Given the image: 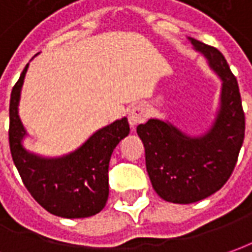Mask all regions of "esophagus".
I'll return each mask as SVG.
<instances>
[{
  "mask_svg": "<svg viewBox=\"0 0 252 252\" xmlns=\"http://www.w3.org/2000/svg\"><path fill=\"white\" fill-rule=\"evenodd\" d=\"M148 117V107L145 104H138L135 106L132 110L128 114V121H129V126L132 129H135V126L138 124L145 123V120Z\"/></svg>",
  "mask_w": 252,
  "mask_h": 252,
  "instance_id": "34e87169",
  "label": "esophagus"
}]
</instances>
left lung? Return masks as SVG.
I'll use <instances>...</instances> for the list:
<instances>
[{"label":"left lung","instance_id":"obj_1","mask_svg":"<svg viewBox=\"0 0 252 252\" xmlns=\"http://www.w3.org/2000/svg\"><path fill=\"white\" fill-rule=\"evenodd\" d=\"M222 80L220 110L201 136H189L169 121L150 119L136 132L143 142L146 169L156 193L165 201L190 204L208 197L226 184L240 152L246 119L237 80L217 48L190 38Z\"/></svg>","mask_w":252,"mask_h":252}]
</instances>
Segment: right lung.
Instances as JSON below:
<instances>
[{
	"label": "right lung",
	"instance_id": "1",
	"mask_svg": "<svg viewBox=\"0 0 252 252\" xmlns=\"http://www.w3.org/2000/svg\"><path fill=\"white\" fill-rule=\"evenodd\" d=\"M29 63L12 88L9 148L23 184L34 200L62 218H87L103 210L109 197V161L113 150L129 133L128 120L99 129L83 146L62 157H41L23 148L26 129L19 119L20 91Z\"/></svg>",
	"mask_w": 252,
	"mask_h": 252
}]
</instances>
